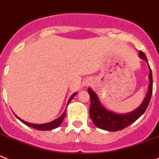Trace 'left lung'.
I'll list each match as a JSON object with an SVG mask.
<instances>
[{"mask_svg": "<svg viewBox=\"0 0 159 159\" xmlns=\"http://www.w3.org/2000/svg\"><path fill=\"white\" fill-rule=\"evenodd\" d=\"M139 57L147 62V56L142 51H139ZM149 66V65H148ZM150 84L148 87V92L146 95L145 99L143 101L142 104L135 111H131L128 114H116L111 111H108L106 108L100 104L97 96L92 89H88V93L90 97V108L89 116L92 119L93 122L97 127L103 130L110 131H120L127 128L130 124L137 120L145 112L146 109L148 107L153 91V79L152 72L149 66Z\"/></svg>", "mask_w": 159, "mask_h": 159, "instance_id": "obj_1", "label": "left lung"}]
</instances>
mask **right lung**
<instances>
[{"label":"right lung","instance_id":"right-lung-1","mask_svg":"<svg viewBox=\"0 0 159 159\" xmlns=\"http://www.w3.org/2000/svg\"><path fill=\"white\" fill-rule=\"evenodd\" d=\"M75 94H76V93H74L73 94L72 96H71L70 98L69 101H68V103H67V104L70 102V101L73 99V98H74V97L75 96ZM65 116H66V110H65V111H64L63 113L62 114V116L58 117V119L52 121V122L48 123V124H31V123H28V122H26V121L20 119L19 117H17V116L16 117L19 119L21 122H23L24 124H26V125L29 126V127H31V128H35V129H37V130H40V131H49V130H52V129H55V128H58V126H59L60 124L62 123V120H63V119H64V117H65Z\"/></svg>","mask_w":159,"mask_h":159}]
</instances>
